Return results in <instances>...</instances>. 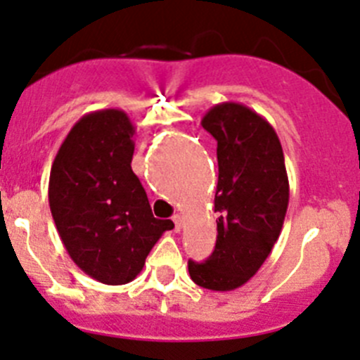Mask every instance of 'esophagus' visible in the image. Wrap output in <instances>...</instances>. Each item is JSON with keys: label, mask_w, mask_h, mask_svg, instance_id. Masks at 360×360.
I'll list each match as a JSON object with an SVG mask.
<instances>
[{"label": "esophagus", "mask_w": 360, "mask_h": 360, "mask_svg": "<svg viewBox=\"0 0 360 360\" xmlns=\"http://www.w3.org/2000/svg\"><path fill=\"white\" fill-rule=\"evenodd\" d=\"M172 220H174V224H176V231L179 233L181 229H183V215H181V213H176V215L172 217Z\"/></svg>", "instance_id": "obj_1"}]
</instances>
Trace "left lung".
Segmentation results:
<instances>
[{
	"label": "left lung",
	"instance_id": "obj_1",
	"mask_svg": "<svg viewBox=\"0 0 360 360\" xmlns=\"http://www.w3.org/2000/svg\"><path fill=\"white\" fill-rule=\"evenodd\" d=\"M217 140V242L204 264L188 260L193 283L235 290L258 273L273 251L289 206V177L276 131L236 102L213 105L200 120Z\"/></svg>",
	"mask_w": 360,
	"mask_h": 360
}]
</instances>
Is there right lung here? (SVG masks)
I'll return each instance as SVG.
<instances>
[{
    "label": "right lung",
    "instance_id": "right-lung-1",
    "mask_svg": "<svg viewBox=\"0 0 360 360\" xmlns=\"http://www.w3.org/2000/svg\"><path fill=\"white\" fill-rule=\"evenodd\" d=\"M136 129L120 109L84 115L68 132L50 172L48 200L60 240L87 276L124 285L172 220L152 215L132 172Z\"/></svg>",
    "mask_w": 360,
    "mask_h": 360
}]
</instances>
